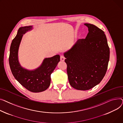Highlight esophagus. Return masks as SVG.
<instances>
[{
	"label": "esophagus",
	"instance_id": "1",
	"mask_svg": "<svg viewBox=\"0 0 123 123\" xmlns=\"http://www.w3.org/2000/svg\"><path fill=\"white\" fill-rule=\"evenodd\" d=\"M60 60H61V61L63 62V61H64V60H65V57H64L63 56L61 55V57H60Z\"/></svg>",
	"mask_w": 123,
	"mask_h": 123
}]
</instances>
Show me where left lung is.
<instances>
[{"instance_id": "8db88e82", "label": "left lung", "mask_w": 123, "mask_h": 123, "mask_svg": "<svg viewBox=\"0 0 123 123\" xmlns=\"http://www.w3.org/2000/svg\"><path fill=\"white\" fill-rule=\"evenodd\" d=\"M88 33L63 53L70 85L80 90H89L104 77L110 57V49L104 32L93 24L85 23Z\"/></svg>"}]
</instances>
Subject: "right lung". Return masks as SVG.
<instances>
[{
    "label": "right lung",
    "instance_id": "obj_1",
    "mask_svg": "<svg viewBox=\"0 0 123 123\" xmlns=\"http://www.w3.org/2000/svg\"><path fill=\"white\" fill-rule=\"evenodd\" d=\"M33 29V26L21 27L19 29L10 46L9 63L12 74L22 85L31 92H40L49 86L50 74L60 61V56L56 55L45 58L40 66L34 69H28L21 66L18 59L20 43L23 35Z\"/></svg>",
    "mask_w": 123,
    "mask_h": 123
}]
</instances>
